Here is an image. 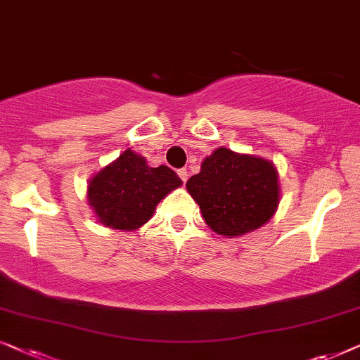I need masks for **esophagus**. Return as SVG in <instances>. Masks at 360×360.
I'll use <instances>...</instances> for the list:
<instances>
[{"label": "esophagus", "instance_id": "obj_1", "mask_svg": "<svg viewBox=\"0 0 360 360\" xmlns=\"http://www.w3.org/2000/svg\"><path fill=\"white\" fill-rule=\"evenodd\" d=\"M178 176H179L182 182H186L187 181V169H184V168L178 169Z\"/></svg>", "mask_w": 360, "mask_h": 360}]
</instances>
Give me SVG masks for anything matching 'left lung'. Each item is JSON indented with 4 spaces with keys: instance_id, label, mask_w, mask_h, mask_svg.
<instances>
[{
    "instance_id": "1",
    "label": "left lung",
    "mask_w": 360,
    "mask_h": 360,
    "mask_svg": "<svg viewBox=\"0 0 360 360\" xmlns=\"http://www.w3.org/2000/svg\"><path fill=\"white\" fill-rule=\"evenodd\" d=\"M205 224L219 235L240 236L264 225L279 204L277 171L269 161L215 150L187 181Z\"/></svg>"
}]
</instances>
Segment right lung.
I'll list each match as a JSON object with an SVG mask.
<instances>
[{
  "mask_svg": "<svg viewBox=\"0 0 360 360\" xmlns=\"http://www.w3.org/2000/svg\"><path fill=\"white\" fill-rule=\"evenodd\" d=\"M181 184L168 166L150 168L145 158L127 150L91 179L88 200L101 224L131 231L145 225L160 200Z\"/></svg>",
  "mask_w": 360,
  "mask_h": 360,
  "instance_id": "1",
  "label": "right lung"
}]
</instances>
